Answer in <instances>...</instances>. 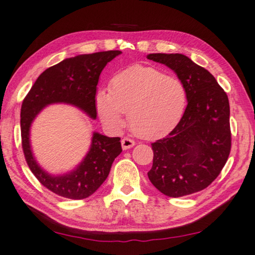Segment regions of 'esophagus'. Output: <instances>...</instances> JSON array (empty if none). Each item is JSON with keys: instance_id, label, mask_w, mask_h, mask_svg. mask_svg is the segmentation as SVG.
Listing matches in <instances>:
<instances>
[{"instance_id": "34e87169", "label": "esophagus", "mask_w": 255, "mask_h": 255, "mask_svg": "<svg viewBox=\"0 0 255 255\" xmlns=\"http://www.w3.org/2000/svg\"><path fill=\"white\" fill-rule=\"evenodd\" d=\"M134 144H136V142H134L133 139H130L128 137H125L122 139V146H123L124 150H127V149L132 148Z\"/></svg>"}]
</instances>
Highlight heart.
Returning <instances> with one entry per match:
<instances>
[{
  "instance_id": "obj_1",
  "label": "heart",
  "mask_w": 255,
  "mask_h": 255,
  "mask_svg": "<svg viewBox=\"0 0 255 255\" xmlns=\"http://www.w3.org/2000/svg\"><path fill=\"white\" fill-rule=\"evenodd\" d=\"M97 111L104 125L123 127L128 114L133 133L144 139L162 137L180 122L187 105V91L180 79L154 67L134 65L115 75L109 92L101 91Z\"/></svg>"
}]
</instances>
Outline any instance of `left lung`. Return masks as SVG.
<instances>
[{
    "instance_id": "obj_1",
    "label": "left lung",
    "mask_w": 255,
    "mask_h": 255,
    "mask_svg": "<svg viewBox=\"0 0 255 255\" xmlns=\"http://www.w3.org/2000/svg\"><path fill=\"white\" fill-rule=\"evenodd\" d=\"M167 65L187 91L188 105L170 133L151 143L148 178L159 191L178 198L199 192L216 180L231 151L227 93L206 68L182 54H149Z\"/></svg>"
}]
</instances>
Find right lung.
Listing matches in <instances>:
<instances>
[{
  "label": "right lung",
  "instance_id": "add662e5",
  "mask_svg": "<svg viewBox=\"0 0 255 255\" xmlns=\"http://www.w3.org/2000/svg\"><path fill=\"white\" fill-rule=\"evenodd\" d=\"M119 54L121 51H108L64 59L39 75L22 103L21 137L25 160L37 180L58 196L74 200L92 196L106 180L115 158L123 151L121 138L95 132L91 150L76 170L53 177L35 161L29 146V127L42 108L53 103L75 105L96 118L95 97L99 75Z\"/></svg>",
  "mask_w": 255,
  "mask_h": 255
}]
</instances>
